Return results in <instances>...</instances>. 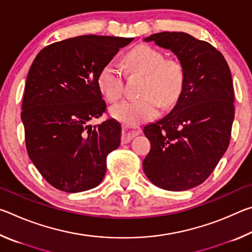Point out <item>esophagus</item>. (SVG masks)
<instances>
[{"mask_svg":"<svg viewBox=\"0 0 252 252\" xmlns=\"http://www.w3.org/2000/svg\"><path fill=\"white\" fill-rule=\"evenodd\" d=\"M142 130L140 127H134V126H122V142L126 143L131 141L134 136L139 135L141 133Z\"/></svg>","mask_w":252,"mask_h":252,"instance_id":"esophagus-1","label":"esophagus"}]
</instances>
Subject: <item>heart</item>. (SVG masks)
<instances>
[{
    "label": "heart",
    "instance_id": "obj_1",
    "mask_svg": "<svg viewBox=\"0 0 252 252\" xmlns=\"http://www.w3.org/2000/svg\"><path fill=\"white\" fill-rule=\"evenodd\" d=\"M125 65L130 73H143L141 94L135 100H126L110 109L116 120L127 126H136L155 118L159 105L170 108L180 97L185 85V70L177 60H165L160 51L149 45H138L126 53ZM121 70L110 62L102 67L97 85L102 94L110 102H117L123 94Z\"/></svg>",
    "mask_w": 252,
    "mask_h": 252
}]
</instances>
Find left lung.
Returning <instances> with one entry per match:
<instances>
[{
    "instance_id": "left-lung-1",
    "label": "left lung",
    "mask_w": 252,
    "mask_h": 252,
    "mask_svg": "<svg viewBox=\"0 0 252 252\" xmlns=\"http://www.w3.org/2000/svg\"><path fill=\"white\" fill-rule=\"evenodd\" d=\"M143 41L171 51L185 70L174 108L143 127L151 143L144 173L161 189H191L210 176L228 149L234 118L231 73L218 50L188 33L161 32Z\"/></svg>"
}]
</instances>
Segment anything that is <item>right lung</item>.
<instances>
[{"label": "right lung", "instance_id": "add662e5", "mask_svg": "<svg viewBox=\"0 0 252 252\" xmlns=\"http://www.w3.org/2000/svg\"><path fill=\"white\" fill-rule=\"evenodd\" d=\"M132 41L81 35L46 46L34 59L21 119L30 159L57 189L82 192L103 180L106 157L120 146L121 125L114 119L89 125L106 109L97 76Z\"/></svg>", "mask_w": 252, "mask_h": 252}]
</instances>
